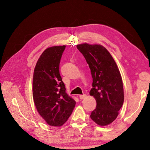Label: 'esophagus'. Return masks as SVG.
<instances>
[{
    "mask_svg": "<svg viewBox=\"0 0 150 150\" xmlns=\"http://www.w3.org/2000/svg\"><path fill=\"white\" fill-rule=\"evenodd\" d=\"M79 98L83 99H84L86 97V94H82V95H79Z\"/></svg>",
    "mask_w": 150,
    "mask_h": 150,
    "instance_id": "1",
    "label": "esophagus"
}]
</instances>
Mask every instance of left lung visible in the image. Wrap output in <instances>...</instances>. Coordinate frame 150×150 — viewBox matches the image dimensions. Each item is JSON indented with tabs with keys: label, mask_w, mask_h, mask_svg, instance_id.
<instances>
[{
	"label": "left lung",
	"mask_w": 150,
	"mask_h": 150,
	"mask_svg": "<svg viewBox=\"0 0 150 150\" xmlns=\"http://www.w3.org/2000/svg\"><path fill=\"white\" fill-rule=\"evenodd\" d=\"M91 72L93 88L89 94L96 99V108L91 118L99 126L110 125L118 116L124 102L122 81L118 67L108 50L100 44L77 45Z\"/></svg>",
	"instance_id": "1"
}]
</instances>
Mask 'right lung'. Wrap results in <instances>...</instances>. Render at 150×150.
<instances>
[{"instance_id":"right-lung-1","label":"right lung","mask_w":150,"mask_h":150,"mask_svg":"<svg viewBox=\"0 0 150 150\" xmlns=\"http://www.w3.org/2000/svg\"><path fill=\"white\" fill-rule=\"evenodd\" d=\"M66 46L47 48L34 68L33 96L39 114L52 126H61L72 114L76 101L66 93L59 63Z\"/></svg>"}]
</instances>
